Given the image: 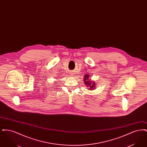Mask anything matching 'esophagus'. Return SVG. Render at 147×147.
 <instances>
[{
	"label": "esophagus",
	"instance_id": "1",
	"mask_svg": "<svg viewBox=\"0 0 147 147\" xmlns=\"http://www.w3.org/2000/svg\"><path fill=\"white\" fill-rule=\"evenodd\" d=\"M71 76H73V73H71Z\"/></svg>",
	"mask_w": 147,
	"mask_h": 147
}]
</instances>
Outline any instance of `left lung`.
<instances>
[{
    "label": "left lung",
    "mask_w": 147,
    "mask_h": 147,
    "mask_svg": "<svg viewBox=\"0 0 147 147\" xmlns=\"http://www.w3.org/2000/svg\"><path fill=\"white\" fill-rule=\"evenodd\" d=\"M89 77H90L89 75H88V74H86L84 76V80H83L84 84L86 85V87L88 88H87V89L94 90L96 88V82H92V80H91L90 79H89Z\"/></svg>",
    "instance_id": "8db88e82"
}]
</instances>
